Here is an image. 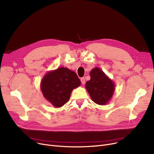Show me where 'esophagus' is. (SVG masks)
<instances>
[{
	"mask_svg": "<svg viewBox=\"0 0 154 154\" xmlns=\"http://www.w3.org/2000/svg\"><path fill=\"white\" fill-rule=\"evenodd\" d=\"M80 80H81V82H82V84L83 85H84V84H85V78H84V77L81 78V79H80Z\"/></svg>",
	"mask_w": 154,
	"mask_h": 154,
	"instance_id": "34e87169",
	"label": "esophagus"
}]
</instances>
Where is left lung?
Instances as JSON below:
<instances>
[{"label": "left lung", "instance_id": "8db88e82", "mask_svg": "<svg viewBox=\"0 0 154 154\" xmlns=\"http://www.w3.org/2000/svg\"><path fill=\"white\" fill-rule=\"evenodd\" d=\"M91 79L85 84V88L92 100L97 104H107L115 91L114 82L98 67L90 72Z\"/></svg>", "mask_w": 154, "mask_h": 154}]
</instances>
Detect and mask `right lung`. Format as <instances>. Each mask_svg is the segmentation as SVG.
<instances>
[{
  "instance_id": "obj_1",
  "label": "right lung",
  "mask_w": 154,
  "mask_h": 154,
  "mask_svg": "<svg viewBox=\"0 0 154 154\" xmlns=\"http://www.w3.org/2000/svg\"><path fill=\"white\" fill-rule=\"evenodd\" d=\"M80 84L75 72L61 67L45 74L40 83V89L45 99L58 108L69 100L73 89Z\"/></svg>"
}]
</instances>
